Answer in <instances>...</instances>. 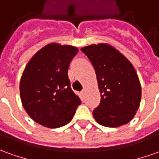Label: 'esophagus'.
Returning a JSON list of instances; mask_svg holds the SVG:
<instances>
[{
  "label": "esophagus",
  "instance_id": "esophagus-1",
  "mask_svg": "<svg viewBox=\"0 0 159 159\" xmlns=\"http://www.w3.org/2000/svg\"><path fill=\"white\" fill-rule=\"evenodd\" d=\"M81 94H82V95L84 96V94H85V90H84H84H82V92H81Z\"/></svg>",
  "mask_w": 159,
  "mask_h": 159
}]
</instances>
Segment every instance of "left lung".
I'll use <instances>...</instances> for the list:
<instances>
[{"instance_id": "8db88e82", "label": "left lung", "mask_w": 159, "mask_h": 159, "mask_svg": "<svg viewBox=\"0 0 159 159\" xmlns=\"http://www.w3.org/2000/svg\"><path fill=\"white\" fill-rule=\"evenodd\" d=\"M92 63L101 93L93 111L99 125L119 127L133 118L141 101V85L128 59L111 45L99 43L82 48Z\"/></svg>"}]
</instances>
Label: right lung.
I'll return each instance as SVG.
<instances>
[{"instance_id": "add662e5", "label": "right lung", "mask_w": 159, "mask_h": 159, "mask_svg": "<svg viewBox=\"0 0 159 159\" xmlns=\"http://www.w3.org/2000/svg\"><path fill=\"white\" fill-rule=\"evenodd\" d=\"M77 53L75 47L51 43L26 66L20 83V100L29 116L41 125L59 128L69 124L80 105L68 76Z\"/></svg>"}]
</instances>
